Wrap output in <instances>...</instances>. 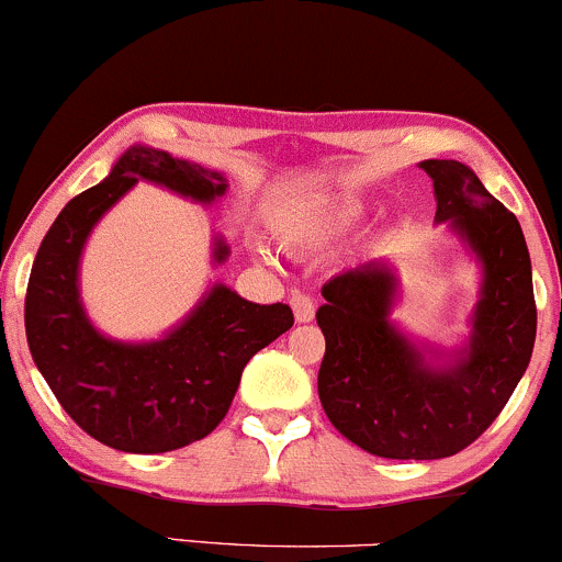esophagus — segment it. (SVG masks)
Segmentation results:
<instances>
[{
    "instance_id": "1",
    "label": "esophagus",
    "mask_w": 562,
    "mask_h": 562,
    "mask_svg": "<svg viewBox=\"0 0 562 562\" xmlns=\"http://www.w3.org/2000/svg\"><path fill=\"white\" fill-rule=\"evenodd\" d=\"M290 306H293L295 322H312L314 314H317V301L306 293H295L293 299H290Z\"/></svg>"
}]
</instances>
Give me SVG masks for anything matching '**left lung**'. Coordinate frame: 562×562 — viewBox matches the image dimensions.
<instances>
[{
	"label": "left lung",
	"mask_w": 562,
	"mask_h": 562,
	"mask_svg": "<svg viewBox=\"0 0 562 562\" xmlns=\"http://www.w3.org/2000/svg\"><path fill=\"white\" fill-rule=\"evenodd\" d=\"M420 166L434 179L436 218H451L483 263L465 357L447 370L425 367L423 353L389 325L396 280L380 261L333 277L317 312L322 409L348 441L389 460H441L470 447L505 409L537 340L531 259L518 218L460 160Z\"/></svg>",
	"instance_id": "8db88e82"
}]
</instances>
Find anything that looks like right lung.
<instances>
[{
  "instance_id": "add662e5",
  "label": "right lung",
  "mask_w": 562,
  "mask_h": 562,
  "mask_svg": "<svg viewBox=\"0 0 562 562\" xmlns=\"http://www.w3.org/2000/svg\"><path fill=\"white\" fill-rule=\"evenodd\" d=\"M137 179L200 203L227 182L190 160L128 147L105 182L76 195L44 235L25 290V338L55 398L83 434L132 454L200 441L224 420L245 364L293 327L285 303H250L216 285L195 312L156 344H115L89 325L79 303V256L94 222ZM227 245L216 243V261Z\"/></svg>"
}]
</instances>
